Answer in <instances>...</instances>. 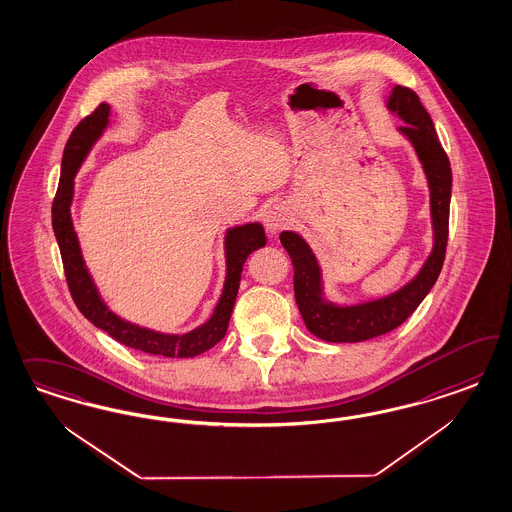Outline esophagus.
Masks as SVG:
<instances>
[{"mask_svg":"<svg viewBox=\"0 0 512 512\" xmlns=\"http://www.w3.org/2000/svg\"><path fill=\"white\" fill-rule=\"evenodd\" d=\"M291 212L289 208L278 202V204H272L266 208L264 212V227L270 234H278L281 229H285L289 223H291Z\"/></svg>","mask_w":512,"mask_h":512,"instance_id":"34e87169","label":"esophagus"}]
</instances>
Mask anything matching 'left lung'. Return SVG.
Segmentation results:
<instances>
[{"mask_svg": "<svg viewBox=\"0 0 512 512\" xmlns=\"http://www.w3.org/2000/svg\"><path fill=\"white\" fill-rule=\"evenodd\" d=\"M385 107L405 124L398 127V133L413 146L426 176L434 246L419 272L394 293L340 304L326 296L323 270L310 244L295 231L279 234L281 246L287 249L295 266L296 306L306 328L319 340L330 343L372 340L398 328L432 291L445 261L452 189L449 157L437 139L434 122L422 107L417 93L394 86L388 93Z\"/></svg>", "mask_w": 512, "mask_h": 512, "instance_id": "8db88e82", "label": "left lung"}]
</instances>
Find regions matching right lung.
Instances as JSON below:
<instances>
[{
  "mask_svg": "<svg viewBox=\"0 0 512 512\" xmlns=\"http://www.w3.org/2000/svg\"><path fill=\"white\" fill-rule=\"evenodd\" d=\"M109 122L110 105L103 103L73 129L63 150L60 186L52 204V229L62 253L63 270L69 291L80 313L93 326L105 330L114 340L124 343L127 347L159 357H197L212 349L217 341L223 340L231 321L244 263L253 251L266 246L263 225L259 221H253L244 225H234L225 231V281L216 308L208 317V321H204L202 325L189 330L186 334H165L131 323L116 315L103 300L86 266L71 217V204L75 197V176L84 159L92 152L95 142L103 137Z\"/></svg>",
  "mask_w": 512,
  "mask_h": 512,
  "instance_id": "right-lung-1",
  "label": "right lung"
}]
</instances>
